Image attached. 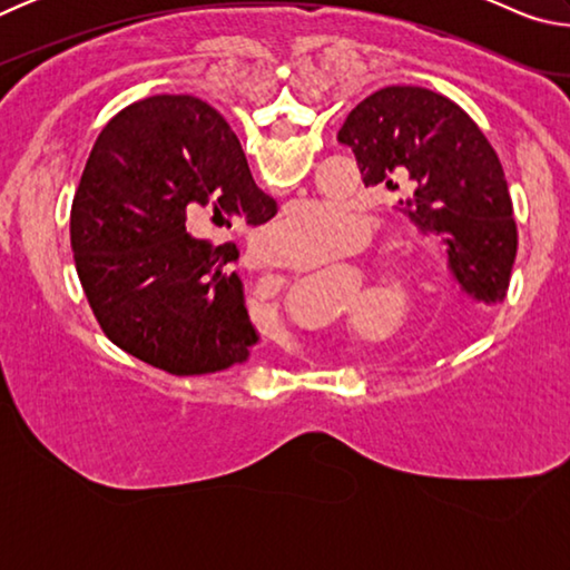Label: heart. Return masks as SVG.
Here are the masks:
<instances>
[{
    "label": "heart",
    "mask_w": 570,
    "mask_h": 570,
    "mask_svg": "<svg viewBox=\"0 0 570 570\" xmlns=\"http://www.w3.org/2000/svg\"><path fill=\"white\" fill-rule=\"evenodd\" d=\"M366 220L334 200H296L264 230V244L276 262L308 268L362 246ZM424 240L414 230H400L384 248V272L400 284L417 276Z\"/></svg>",
    "instance_id": "obj_1"
}]
</instances>
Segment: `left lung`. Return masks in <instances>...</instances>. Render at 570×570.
<instances>
[{"label": "left lung", "instance_id": "8db88e82", "mask_svg": "<svg viewBox=\"0 0 570 570\" xmlns=\"http://www.w3.org/2000/svg\"><path fill=\"white\" fill-rule=\"evenodd\" d=\"M336 140L352 148L364 186L404 190L412 224L445 240L462 294L503 302L518 250L513 200L498 153L460 105L392 85L356 105Z\"/></svg>", "mask_w": 570, "mask_h": 570}]
</instances>
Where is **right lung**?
<instances>
[{
  "mask_svg": "<svg viewBox=\"0 0 570 570\" xmlns=\"http://www.w3.org/2000/svg\"><path fill=\"white\" fill-rule=\"evenodd\" d=\"M276 214L240 142L208 102L156 95L105 125L77 186L70 240L82 292L122 352L190 377L248 360L238 250L193 238L204 216L266 224Z\"/></svg>",
  "mask_w": 570,
  "mask_h": 570,
  "instance_id": "1",
  "label": "right lung"
}]
</instances>
